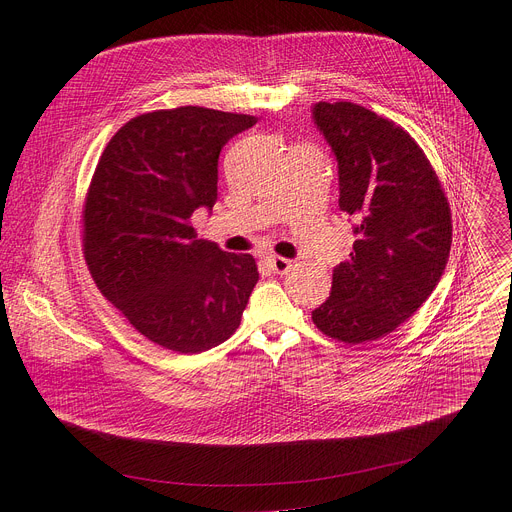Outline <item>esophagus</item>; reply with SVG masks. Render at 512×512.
Returning <instances> with one entry per match:
<instances>
[{"label": "esophagus", "mask_w": 512, "mask_h": 512, "mask_svg": "<svg viewBox=\"0 0 512 512\" xmlns=\"http://www.w3.org/2000/svg\"><path fill=\"white\" fill-rule=\"evenodd\" d=\"M265 261H267V265H270V270H272L274 274H286V272L290 270V267H292V261H290V259L278 257V255H270Z\"/></svg>", "instance_id": "1"}]
</instances>
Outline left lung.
<instances>
[{"instance_id": "8db88e82", "label": "left lung", "mask_w": 512, "mask_h": 512, "mask_svg": "<svg viewBox=\"0 0 512 512\" xmlns=\"http://www.w3.org/2000/svg\"><path fill=\"white\" fill-rule=\"evenodd\" d=\"M311 114L338 161V205L357 236L313 324L346 344L378 340L427 301L446 270L448 199L421 147L394 122L351 101H319Z\"/></svg>"}]
</instances>
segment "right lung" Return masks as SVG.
Masks as SVG:
<instances>
[{
	"label": "right lung",
	"mask_w": 512,
	"mask_h": 512,
	"mask_svg": "<svg viewBox=\"0 0 512 512\" xmlns=\"http://www.w3.org/2000/svg\"><path fill=\"white\" fill-rule=\"evenodd\" d=\"M255 116L176 107L126 122L107 143L85 203V259L101 290L151 342L195 355L240 326L255 259L197 238L191 215L218 201V159Z\"/></svg>",
	"instance_id": "obj_1"
}]
</instances>
